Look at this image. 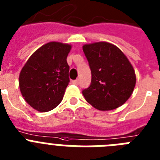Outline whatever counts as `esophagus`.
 I'll list each match as a JSON object with an SVG mask.
<instances>
[{
    "mask_svg": "<svg viewBox=\"0 0 160 160\" xmlns=\"http://www.w3.org/2000/svg\"><path fill=\"white\" fill-rule=\"evenodd\" d=\"M72 84H76V85H78V84H79V80H72Z\"/></svg>",
    "mask_w": 160,
    "mask_h": 160,
    "instance_id": "obj_1",
    "label": "esophagus"
}]
</instances>
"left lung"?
<instances>
[{
	"label": "left lung",
	"mask_w": 160,
	"mask_h": 160,
	"mask_svg": "<svg viewBox=\"0 0 160 160\" xmlns=\"http://www.w3.org/2000/svg\"><path fill=\"white\" fill-rule=\"evenodd\" d=\"M92 73L91 84L82 91L97 109H117L130 98L136 84L133 66L118 47L106 42L83 46Z\"/></svg>",
	"instance_id": "1"
}]
</instances>
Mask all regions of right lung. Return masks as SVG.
<instances>
[{
    "mask_svg": "<svg viewBox=\"0 0 160 160\" xmlns=\"http://www.w3.org/2000/svg\"><path fill=\"white\" fill-rule=\"evenodd\" d=\"M72 46L50 42L32 54L19 75V88L25 101L39 112L58 106L68 85L67 57Z\"/></svg>",
    "mask_w": 160,
    "mask_h": 160,
    "instance_id": "add662e5",
    "label": "right lung"
}]
</instances>
